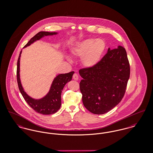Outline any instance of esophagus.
<instances>
[{
  "mask_svg": "<svg viewBox=\"0 0 153 153\" xmlns=\"http://www.w3.org/2000/svg\"><path fill=\"white\" fill-rule=\"evenodd\" d=\"M73 79L75 80H78L79 76H78V75L77 74L75 73V74H74L73 75Z\"/></svg>",
  "mask_w": 153,
  "mask_h": 153,
  "instance_id": "obj_1",
  "label": "esophagus"
}]
</instances>
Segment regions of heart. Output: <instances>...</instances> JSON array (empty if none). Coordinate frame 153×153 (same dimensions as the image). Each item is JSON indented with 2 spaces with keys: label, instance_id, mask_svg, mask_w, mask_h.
<instances>
[{
  "label": "heart",
  "instance_id": "obj_1",
  "mask_svg": "<svg viewBox=\"0 0 153 153\" xmlns=\"http://www.w3.org/2000/svg\"><path fill=\"white\" fill-rule=\"evenodd\" d=\"M105 49L106 43L103 39H88L76 43L71 52L74 56L81 58L82 65L84 67L92 68L100 62Z\"/></svg>",
  "mask_w": 153,
  "mask_h": 153
}]
</instances>
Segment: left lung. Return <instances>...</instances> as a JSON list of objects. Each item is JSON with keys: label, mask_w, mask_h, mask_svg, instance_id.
<instances>
[{"label": "left lung", "mask_w": 153, "mask_h": 153, "mask_svg": "<svg viewBox=\"0 0 153 153\" xmlns=\"http://www.w3.org/2000/svg\"><path fill=\"white\" fill-rule=\"evenodd\" d=\"M80 90L85 107L90 112L102 114L119 104L125 94L130 68L125 48H109L107 53L92 68L79 71Z\"/></svg>", "instance_id": "8db88e82"}]
</instances>
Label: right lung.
<instances>
[{"instance_id": "obj_1", "label": "right lung", "mask_w": 153, "mask_h": 153, "mask_svg": "<svg viewBox=\"0 0 153 153\" xmlns=\"http://www.w3.org/2000/svg\"><path fill=\"white\" fill-rule=\"evenodd\" d=\"M57 32H40L36 34L30 41L26 44L24 47L26 48L30 45L36 41L39 40L45 36L56 35ZM22 53V51L20 52V54L17 62V70L16 76L17 82L19 91L24 98L25 100L33 109L36 112L42 114H52L60 109L62 101L61 94L62 90L67 83L71 81L73 78L74 71L67 74H60L56 76L53 80L48 93L42 98L40 99H35L29 96L25 91L22 85L20 79V58Z\"/></svg>"}]
</instances>
